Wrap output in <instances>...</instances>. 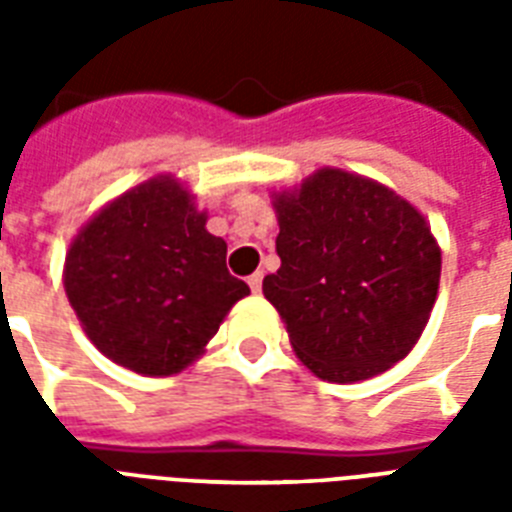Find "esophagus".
Here are the masks:
<instances>
[{"mask_svg":"<svg viewBox=\"0 0 512 512\" xmlns=\"http://www.w3.org/2000/svg\"><path fill=\"white\" fill-rule=\"evenodd\" d=\"M247 284H249V289L255 292V295H260V289H263V273H260V271L252 273V276L247 279Z\"/></svg>","mask_w":512,"mask_h":512,"instance_id":"esophagus-1","label":"esophagus"}]
</instances>
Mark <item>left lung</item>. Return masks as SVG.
Wrapping results in <instances>:
<instances>
[{"mask_svg":"<svg viewBox=\"0 0 512 512\" xmlns=\"http://www.w3.org/2000/svg\"><path fill=\"white\" fill-rule=\"evenodd\" d=\"M271 196L281 268L263 295L295 356L329 382L388 372L436 305L441 247L428 220L388 185L337 167Z\"/></svg>","mask_w":512,"mask_h":512,"instance_id":"obj_1","label":"left lung"}]
</instances>
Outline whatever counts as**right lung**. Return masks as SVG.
Wrapping results in <instances>:
<instances>
[{
    "mask_svg": "<svg viewBox=\"0 0 512 512\" xmlns=\"http://www.w3.org/2000/svg\"><path fill=\"white\" fill-rule=\"evenodd\" d=\"M225 241L175 175H154L79 228L63 287L84 335L143 377L183 372L249 295L225 268Z\"/></svg>",
    "mask_w": 512,
    "mask_h": 512,
    "instance_id": "1",
    "label": "right lung"
}]
</instances>
